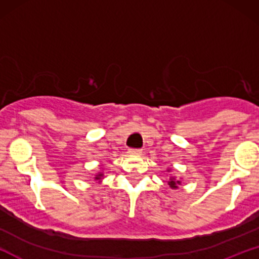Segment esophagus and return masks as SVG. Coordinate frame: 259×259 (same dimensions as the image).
Masks as SVG:
<instances>
[{"label":"esophagus","instance_id":"obj_1","mask_svg":"<svg viewBox=\"0 0 259 259\" xmlns=\"http://www.w3.org/2000/svg\"><path fill=\"white\" fill-rule=\"evenodd\" d=\"M127 153H129L130 156H140V154L142 153V151L140 150V148H130V150L127 151Z\"/></svg>","mask_w":259,"mask_h":259}]
</instances>
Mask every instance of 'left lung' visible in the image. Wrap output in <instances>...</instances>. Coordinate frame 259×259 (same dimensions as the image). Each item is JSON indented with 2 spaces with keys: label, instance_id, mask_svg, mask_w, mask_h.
<instances>
[{
  "label": "left lung",
  "instance_id": "left-lung-1",
  "mask_svg": "<svg viewBox=\"0 0 259 259\" xmlns=\"http://www.w3.org/2000/svg\"><path fill=\"white\" fill-rule=\"evenodd\" d=\"M170 170H171V168H168L167 169L168 173ZM168 185H169V187H170V189L177 190V189H179V185H181V180L177 179V178H175L174 175H170V177H169V179H168Z\"/></svg>",
  "mask_w": 259,
  "mask_h": 259
}]
</instances>
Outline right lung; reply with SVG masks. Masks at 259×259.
Wrapping results in <instances>:
<instances>
[{
	"mask_svg": "<svg viewBox=\"0 0 259 259\" xmlns=\"http://www.w3.org/2000/svg\"><path fill=\"white\" fill-rule=\"evenodd\" d=\"M103 178H106V177H105V173H103V168H102V165H100V171H97V173L94 175V180L96 181V183L101 184V183H102V179H103Z\"/></svg>",
	"mask_w": 259,
	"mask_h": 259,
	"instance_id": "1",
	"label": "right lung"
}]
</instances>
